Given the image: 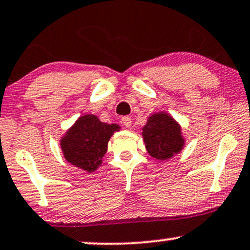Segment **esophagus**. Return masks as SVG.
Listing matches in <instances>:
<instances>
[{"label":"esophagus","mask_w":250,"mask_h":250,"mask_svg":"<svg viewBox=\"0 0 250 250\" xmlns=\"http://www.w3.org/2000/svg\"><path fill=\"white\" fill-rule=\"evenodd\" d=\"M122 125H125V128H130V125H131V119L129 116H125L122 119Z\"/></svg>","instance_id":"34e87169"}]
</instances>
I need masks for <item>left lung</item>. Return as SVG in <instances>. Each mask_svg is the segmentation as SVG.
I'll list each match as a JSON object with an SVG mask.
<instances>
[{
    "mask_svg": "<svg viewBox=\"0 0 250 250\" xmlns=\"http://www.w3.org/2000/svg\"><path fill=\"white\" fill-rule=\"evenodd\" d=\"M142 137L148 154L159 162L169 161L179 154L186 143L182 125L167 112L154 113L148 117L142 128Z\"/></svg>",
    "mask_w": 250,
    "mask_h": 250,
    "instance_id": "8db88e82",
    "label": "left lung"
}]
</instances>
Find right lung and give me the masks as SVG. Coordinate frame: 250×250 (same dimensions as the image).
<instances>
[{
    "label": "right lung",
    "mask_w": 250,
    "mask_h": 250,
    "mask_svg": "<svg viewBox=\"0 0 250 250\" xmlns=\"http://www.w3.org/2000/svg\"><path fill=\"white\" fill-rule=\"evenodd\" d=\"M120 129L116 123L101 122L94 114L79 116L60 138L64 158L78 169L94 172L102 164L110 137Z\"/></svg>",
    "instance_id": "add662e5"
}]
</instances>
